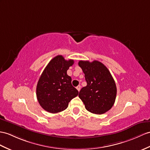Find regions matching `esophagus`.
<instances>
[{
  "label": "esophagus",
  "instance_id": "1",
  "mask_svg": "<svg viewBox=\"0 0 150 150\" xmlns=\"http://www.w3.org/2000/svg\"><path fill=\"white\" fill-rule=\"evenodd\" d=\"M76 89H77L79 92L80 91V90H81V86L80 85H78L77 87H76Z\"/></svg>",
  "mask_w": 150,
  "mask_h": 150
}]
</instances>
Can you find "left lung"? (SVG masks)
I'll use <instances>...</instances> for the list:
<instances>
[{
    "instance_id": "left-lung-1",
    "label": "left lung",
    "mask_w": 150,
    "mask_h": 150,
    "mask_svg": "<svg viewBox=\"0 0 150 150\" xmlns=\"http://www.w3.org/2000/svg\"><path fill=\"white\" fill-rule=\"evenodd\" d=\"M78 65L87 83L79 93L86 110L97 115L108 111L115 103L117 92L115 80L108 69L97 60L92 62L80 60Z\"/></svg>"
}]
</instances>
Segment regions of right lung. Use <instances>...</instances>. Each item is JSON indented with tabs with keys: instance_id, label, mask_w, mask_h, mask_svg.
<instances>
[{
	"instance_id": "add662e5",
	"label": "right lung",
	"mask_w": 150,
	"mask_h": 150,
	"mask_svg": "<svg viewBox=\"0 0 150 150\" xmlns=\"http://www.w3.org/2000/svg\"><path fill=\"white\" fill-rule=\"evenodd\" d=\"M73 60H65L57 55L52 59L43 71L36 88L40 105L46 111L57 113L67 109L69 103L79 92L72 85V79L67 74Z\"/></svg>"
}]
</instances>
